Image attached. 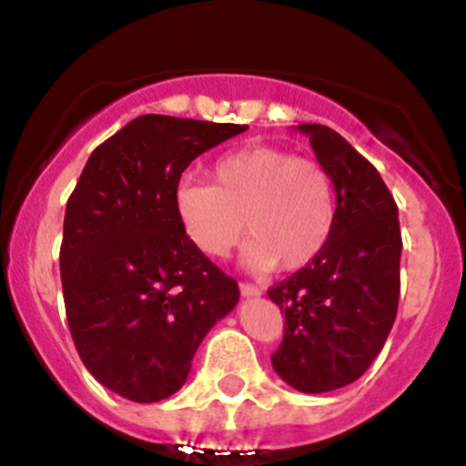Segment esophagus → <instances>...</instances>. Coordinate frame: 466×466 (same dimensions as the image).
I'll return each instance as SVG.
<instances>
[{
	"instance_id": "esophagus-1",
	"label": "esophagus",
	"mask_w": 466,
	"mask_h": 466,
	"mask_svg": "<svg viewBox=\"0 0 466 466\" xmlns=\"http://www.w3.org/2000/svg\"><path fill=\"white\" fill-rule=\"evenodd\" d=\"M240 294L245 296V299H254V296H261V287L249 282H240Z\"/></svg>"
}]
</instances>
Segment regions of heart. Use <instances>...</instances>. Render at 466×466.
I'll return each mask as SVG.
<instances>
[{"instance_id": "obj_1", "label": "heart", "mask_w": 466, "mask_h": 466, "mask_svg": "<svg viewBox=\"0 0 466 466\" xmlns=\"http://www.w3.org/2000/svg\"><path fill=\"white\" fill-rule=\"evenodd\" d=\"M212 184L175 188L177 221L198 252L221 258L247 228L242 263L254 273L299 270L322 252L336 224V184L322 163L275 147H242L214 160Z\"/></svg>"}]
</instances>
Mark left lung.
<instances>
[{
	"instance_id": "8db88e82",
	"label": "left lung",
	"mask_w": 466,
	"mask_h": 466,
	"mask_svg": "<svg viewBox=\"0 0 466 466\" xmlns=\"http://www.w3.org/2000/svg\"><path fill=\"white\" fill-rule=\"evenodd\" d=\"M336 184V224L324 249L275 284L284 339L270 360L287 385L322 394L355 382L385 345L399 306L401 230L382 177L336 130L300 123Z\"/></svg>"
}]
</instances>
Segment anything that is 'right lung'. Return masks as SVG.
Instances as JSON below:
<instances>
[{
	"label": "right lung",
	"instance_id": "obj_1",
	"mask_svg": "<svg viewBox=\"0 0 466 466\" xmlns=\"http://www.w3.org/2000/svg\"><path fill=\"white\" fill-rule=\"evenodd\" d=\"M245 130L144 114L90 154L69 196V331L90 376L130 401L172 397L198 345L238 306V282L188 242L172 196L193 158Z\"/></svg>",
	"mask_w": 466,
	"mask_h": 466
}]
</instances>
